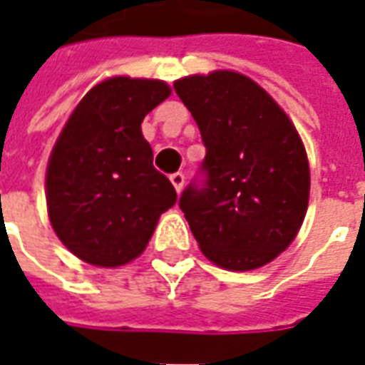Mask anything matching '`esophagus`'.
Instances as JSON below:
<instances>
[{"mask_svg": "<svg viewBox=\"0 0 365 365\" xmlns=\"http://www.w3.org/2000/svg\"><path fill=\"white\" fill-rule=\"evenodd\" d=\"M170 182L174 183L175 191L180 193V191H182V187H183V183H185V175H183L182 172H175V174L170 175Z\"/></svg>", "mask_w": 365, "mask_h": 365, "instance_id": "34e87169", "label": "esophagus"}]
</instances>
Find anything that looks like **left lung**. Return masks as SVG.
<instances>
[{"label": "left lung", "instance_id": "obj_1", "mask_svg": "<svg viewBox=\"0 0 365 365\" xmlns=\"http://www.w3.org/2000/svg\"><path fill=\"white\" fill-rule=\"evenodd\" d=\"M201 130L203 183L180 209L201 252L225 269L266 266L293 242L309 205V160L289 117L258 83L230 70L174 83Z\"/></svg>", "mask_w": 365, "mask_h": 365}]
</instances>
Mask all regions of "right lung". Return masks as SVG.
Returning <instances> with one entry per match:
<instances>
[{
    "mask_svg": "<svg viewBox=\"0 0 365 365\" xmlns=\"http://www.w3.org/2000/svg\"><path fill=\"white\" fill-rule=\"evenodd\" d=\"M170 96L166 82L115 76L78 103L52 148L46 205L56 237L80 260L117 268L138 258L174 207L175 190L152 166L140 123Z\"/></svg>",
    "mask_w": 365,
    "mask_h": 365,
    "instance_id": "right-lung-1",
    "label": "right lung"
}]
</instances>
